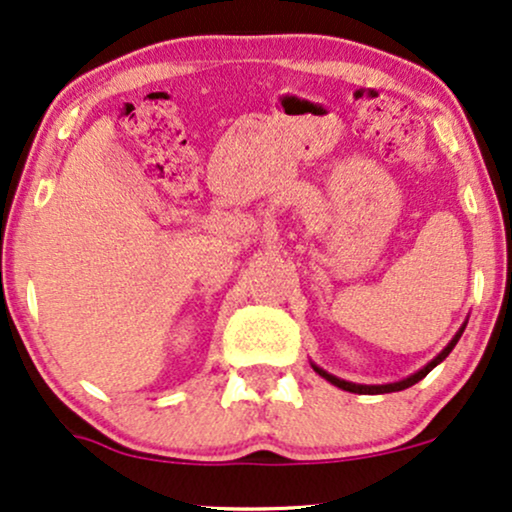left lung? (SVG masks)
<instances>
[{
  "label": "left lung",
  "mask_w": 512,
  "mask_h": 512,
  "mask_svg": "<svg viewBox=\"0 0 512 512\" xmlns=\"http://www.w3.org/2000/svg\"><path fill=\"white\" fill-rule=\"evenodd\" d=\"M465 325H468V320H465L463 325H460V330L453 334V339L449 344L444 346V349H441L437 356L432 358L430 363L425 365V368H420L418 372H413V375H408V377H403V380H399V382H389V384H356V382H346V380H342V377H337V375H332V372H327V370H323L320 368V365H315V363H311L313 365V370L318 372L320 377H325L327 382L330 384H334V387H339V389H344V391H351V394H391V391H401V389H408V387H413L415 382H420L422 377H427L430 375V372L437 368V365L444 361L446 356H449V353L453 351V346L458 344V339H460V334H463V330H465Z\"/></svg>",
  "instance_id": "1"
}]
</instances>
